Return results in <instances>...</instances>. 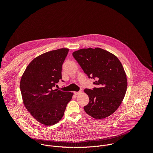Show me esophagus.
Returning a JSON list of instances; mask_svg holds the SVG:
<instances>
[{
	"mask_svg": "<svg viewBox=\"0 0 153 153\" xmlns=\"http://www.w3.org/2000/svg\"><path fill=\"white\" fill-rule=\"evenodd\" d=\"M81 93H82L81 91H78V92H76V91H75V92H74V94L76 96H77V95H79V94H80Z\"/></svg>",
	"mask_w": 153,
	"mask_h": 153,
	"instance_id": "obj_1",
	"label": "esophagus"
}]
</instances>
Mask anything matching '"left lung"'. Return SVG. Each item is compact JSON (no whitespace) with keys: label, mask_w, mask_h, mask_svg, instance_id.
Instances as JSON below:
<instances>
[{"label":"left lung","mask_w":153,"mask_h":153,"mask_svg":"<svg viewBox=\"0 0 153 153\" xmlns=\"http://www.w3.org/2000/svg\"><path fill=\"white\" fill-rule=\"evenodd\" d=\"M73 56L88 78L96 80L97 87L86 88L90 101L83 107L85 111L96 119L107 117L121 104L127 88V79L118 58L103 49L84 48Z\"/></svg>","instance_id":"1"}]
</instances>
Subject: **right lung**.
<instances>
[{
	"instance_id": "1",
	"label": "right lung",
	"mask_w": 153,
	"mask_h": 153,
	"mask_svg": "<svg viewBox=\"0 0 153 153\" xmlns=\"http://www.w3.org/2000/svg\"><path fill=\"white\" fill-rule=\"evenodd\" d=\"M68 51L61 48L37 57L21 78L20 91L26 108L46 126L54 125L62 118L72 99V93L54 90L56 84L62 80V65Z\"/></svg>"
}]
</instances>
